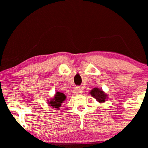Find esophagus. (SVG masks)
<instances>
[{
    "instance_id": "obj_1",
    "label": "esophagus",
    "mask_w": 148,
    "mask_h": 148,
    "mask_svg": "<svg viewBox=\"0 0 148 148\" xmlns=\"http://www.w3.org/2000/svg\"><path fill=\"white\" fill-rule=\"evenodd\" d=\"M73 92L75 94H80L81 93H82L83 90H82V88H79V87H76V88H74Z\"/></svg>"
}]
</instances>
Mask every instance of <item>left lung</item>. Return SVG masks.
I'll return each instance as SVG.
<instances>
[{"label":"left lung","mask_w":148,"mask_h":148,"mask_svg":"<svg viewBox=\"0 0 148 148\" xmlns=\"http://www.w3.org/2000/svg\"><path fill=\"white\" fill-rule=\"evenodd\" d=\"M90 94H91L93 98H96L98 102L100 103H104L108 97H107V94L106 93H104L102 90L100 89L95 88L92 89V90L90 91Z\"/></svg>","instance_id":"left-lung-1"}]
</instances>
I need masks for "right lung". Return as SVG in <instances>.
I'll return each instance as SVG.
<instances>
[{
	"label": "right lung",
	"instance_id": "1",
	"mask_svg": "<svg viewBox=\"0 0 148 148\" xmlns=\"http://www.w3.org/2000/svg\"><path fill=\"white\" fill-rule=\"evenodd\" d=\"M66 96L63 93L57 92L53 98L48 101V104L51 106L53 108H56V110H59V108L61 106V104L65 100Z\"/></svg>",
	"mask_w": 148,
	"mask_h": 148
}]
</instances>
